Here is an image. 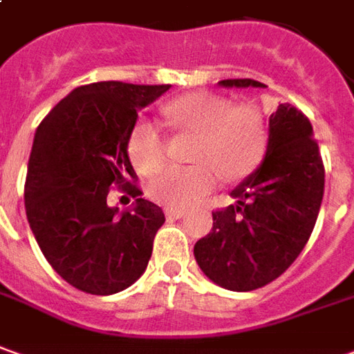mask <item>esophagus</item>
I'll return each instance as SVG.
<instances>
[{"mask_svg":"<svg viewBox=\"0 0 354 354\" xmlns=\"http://www.w3.org/2000/svg\"><path fill=\"white\" fill-rule=\"evenodd\" d=\"M184 215H186V211H184V209H174V207L167 209V217L168 218H182Z\"/></svg>","mask_w":354,"mask_h":354,"instance_id":"34e87169","label":"esophagus"}]
</instances>
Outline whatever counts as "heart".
Returning a JSON list of instances; mask_svg holds the SVG:
<instances>
[{"instance_id":"heart-1","label":"heart","mask_w":354,"mask_h":354,"mask_svg":"<svg viewBox=\"0 0 354 354\" xmlns=\"http://www.w3.org/2000/svg\"><path fill=\"white\" fill-rule=\"evenodd\" d=\"M167 118L176 126L199 133L194 167L162 168L149 180V196L168 207H187L217 186L221 174L227 180L246 176L258 167L268 145L263 118L254 106H232L218 95L192 93L170 100ZM127 153L139 172L157 170L167 141L153 120H139L127 137Z\"/></svg>"}]
</instances>
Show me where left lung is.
<instances>
[{
	"mask_svg": "<svg viewBox=\"0 0 354 354\" xmlns=\"http://www.w3.org/2000/svg\"><path fill=\"white\" fill-rule=\"evenodd\" d=\"M221 86H256L225 79ZM324 162L310 120L279 104L269 116L263 160L230 196L234 205L213 213V228L194 246L197 266L215 285L236 292L263 287L285 273L306 246L324 197Z\"/></svg>",
	"mask_w": 354,
	"mask_h": 354,
	"instance_id": "left-lung-1",
	"label": "left lung"
}]
</instances>
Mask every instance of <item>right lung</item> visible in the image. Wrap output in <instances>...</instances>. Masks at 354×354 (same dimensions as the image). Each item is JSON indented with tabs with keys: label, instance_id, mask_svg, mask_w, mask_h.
<instances>
[{
	"label": "right lung",
	"instance_id": "obj_1",
	"mask_svg": "<svg viewBox=\"0 0 354 354\" xmlns=\"http://www.w3.org/2000/svg\"><path fill=\"white\" fill-rule=\"evenodd\" d=\"M168 88L120 81L77 86L36 129L26 218L48 263L83 292L114 295L145 273L165 213L127 182L136 178L127 137L137 112ZM112 185L129 187L136 203L126 212L110 208Z\"/></svg>",
	"mask_w": 354,
	"mask_h": 354
}]
</instances>
